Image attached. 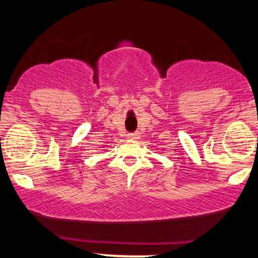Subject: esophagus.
Returning <instances> with one entry per match:
<instances>
[{"label":"esophagus","mask_w":258,"mask_h":258,"mask_svg":"<svg viewBox=\"0 0 258 258\" xmlns=\"http://www.w3.org/2000/svg\"><path fill=\"white\" fill-rule=\"evenodd\" d=\"M140 137V134L139 133H130V134H128V139H130V140H136V139H139Z\"/></svg>","instance_id":"obj_1"}]
</instances>
